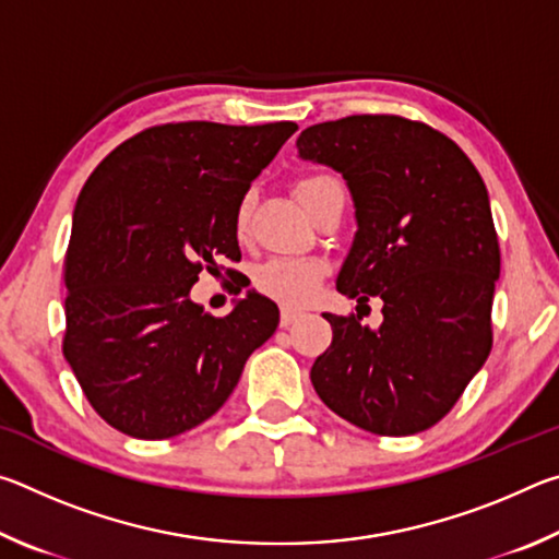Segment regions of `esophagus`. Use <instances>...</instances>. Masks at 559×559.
Instances as JSON below:
<instances>
[{
	"label": "esophagus",
	"mask_w": 559,
	"mask_h": 559,
	"mask_svg": "<svg viewBox=\"0 0 559 559\" xmlns=\"http://www.w3.org/2000/svg\"><path fill=\"white\" fill-rule=\"evenodd\" d=\"M302 313L300 310H293V308H283L281 310V328H290L296 320H300Z\"/></svg>",
	"instance_id": "34e87169"
}]
</instances>
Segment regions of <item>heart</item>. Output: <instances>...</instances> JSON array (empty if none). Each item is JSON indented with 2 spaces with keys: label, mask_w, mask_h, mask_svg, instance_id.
I'll return each instance as SVG.
<instances>
[{
  "label": "heart",
  "mask_w": 559,
  "mask_h": 559,
  "mask_svg": "<svg viewBox=\"0 0 559 559\" xmlns=\"http://www.w3.org/2000/svg\"><path fill=\"white\" fill-rule=\"evenodd\" d=\"M340 185L333 175L316 173L306 175L296 182V194L302 202V206L310 212L318 197L325 192V189ZM251 194H243L239 204H236L234 212V229L239 236L246 234V226H249L251 216ZM328 266L320 259L313 257H273L266 259L253 273V283L257 288L273 300L283 302V306H306V302L316 296L320 283L325 278Z\"/></svg>",
  "instance_id": "1"
}]
</instances>
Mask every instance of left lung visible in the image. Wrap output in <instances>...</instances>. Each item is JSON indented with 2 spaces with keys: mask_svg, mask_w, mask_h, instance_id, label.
<instances>
[{
  "mask_svg": "<svg viewBox=\"0 0 559 559\" xmlns=\"http://www.w3.org/2000/svg\"><path fill=\"white\" fill-rule=\"evenodd\" d=\"M302 159L347 179L357 234L337 276L343 296L382 298V325L330 316L333 343L310 380L355 427L409 437L447 416L493 347L500 246L484 179L427 122L349 116L306 128Z\"/></svg>",
  "mask_w": 559,
  "mask_h": 559,
  "instance_id": "obj_1",
  "label": "left lung"
}]
</instances>
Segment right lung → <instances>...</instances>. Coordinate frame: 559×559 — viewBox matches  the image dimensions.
<instances>
[{"label":"right lung","instance_id":"right-lung-1","mask_svg":"<svg viewBox=\"0 0 559 559\" xmlns=\"http://www.w3.org/2000/svg\"><path fill=\"white\" fill-rule=\"evenodd\" d=\"M296 130L290 120L165 122L86 179L63 259V357L112 429L135 439L194 429L276 333V302L259 293L214 318L189 288L204 266L241 259L236 204Z\"/></svg>","mask_w":559,"mask_h":559}]
</instances>
